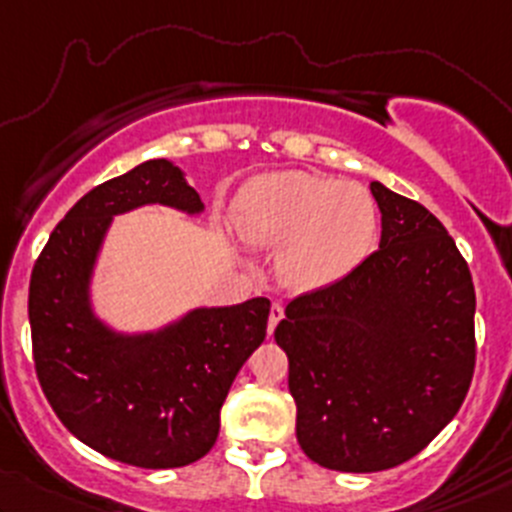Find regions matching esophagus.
<instances>
[{"instance_id":"esophagus-1","label":"esophagus","mask_w":512,"mask_h":512,"mask_svg":"<svg viewBox=\"0 0 512 512\" xmlns=\"http://www.w3.org/2000/svg\"><path fill=\"white\" fill-rule=\"evenodd\" d=\"M282 318H284V306L279 301H274L272 308H269V323H267V333L269 335L274 333V328H277V323Z\"/></svg>"}]
</instances>
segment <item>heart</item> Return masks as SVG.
I'll list each match as a JSON object with an SVG mask.
<instances>
[{
	"label": "heart",
	"mask_w": 512,
	"mask_h": 512,
	"mask_svg": "<svg viewBox=\"0 0 512 512\" xmlns=\"http://www.w3.org/2000/svg\"><path fill=\"white\" fill-rule=\"evenodd\" d=\"M238 226L250 243L282 247L279 272L296 289L340 282L374 250L379 211L352 182L308 172L252 179L238 196Z\"/></svg>",
	"instance_id": "1"
}]
</instances>
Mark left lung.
I'll return each mask as SVG.
<instances>
[{
  "label": "left lung",
  "instance_id": "left-lung-1",
  "mask_svg": "<svg viewBox=\"0 0 512 512\" xmlns=\"http://www.w3.org/2000/svg\"><path fill=\"white\" fill-rule=\"evenodd\" d=\"M381 243L355 272L296 296L274 340L289 357L308 459L369 474L415 457L462 408L476 364V294L452 235L372 182Z\"/></svg>",
  "mask_w": 512,
  "mask_h": 512
}]
</instances>
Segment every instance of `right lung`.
<instances>
[{
  "mask_svg": "<svg viewBox=\"0 0 512 512\" xmlns=\"http://www.w3.org/2000/svg\"><path fill=\"white\" fill-rule=\"evenodd\" d=\"M201 213L170 160H148L84 194L50 233L28 286L33 362L60 423L116 462L174 469L204 457L235 374L267 335L269 299L194 308L155 333H116L89 284L111 221L138 206Z\"/></svg>",
  "mask_w": 512,
  "mask_h": 512,
  "instance_id": "obj_1",
  "label": "right lung"
}]
</instances>
